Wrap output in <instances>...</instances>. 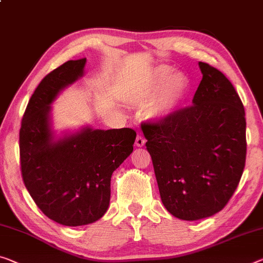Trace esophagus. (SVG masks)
<instances>
[{
  "mask_svg": "<svg viewBox=\"0 0 263 263\" xmlns=\"http://www.w3.org/2000/svg\"><path fill=\"white\" fill-rule=\"evenodd\" d=\"M145 144V140L142 135H137L136 140H135V145L136 147H143Z\"/></svg>",
  "mask_w": 263,
  "mask_h": 263,
  "instance_id": "obj_1",
  "label": "esophagus"
}]
</instances>
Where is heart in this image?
<instances>
[{
  "label": "heart",
  "instance_id": "heart-1",
  "mask_svg": "<svg viewBox=\"0 0 263 263\" xmlns=\"http://www.w3.org/2000/svg\"><path fill=\"white\" fill-rule=\"evenodd\" d=\"M172 68L160 66L147 78L137 81L129 88L127 100L134 106H147L151 119L161 121L168 118L179 106L187 91L188 79L182 72H173Z\"/></svg>",
  "mask_w": 263,
  "mask_h": 263
}]
</instances>
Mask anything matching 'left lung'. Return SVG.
Returning <instances> with one entry per match:
<instances>
[{
  "label": "left lung",
  "instance_id": "left-lung-1",
  "mask_svg": "<svg viewBox=\"0 0 263 263\" xmlns=\"http://www.w3.org/2000/svg\"><path fill=\"white\" fill-rule=\"evenodd\" d=\"M199 67L193 106L142 126L162 203L185 221L223 209L240 182L247 151L239 94L216 68Z\"/></svg>",
  "mask_w": 263,
  "mask_h": 263
}]
</instances>
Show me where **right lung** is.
Returning <instances> with one entry per match:
<instances>
[{"label":"right lung","mask_w":263,"mask_h":263,"mask_svg":"<svg viewBox=\"0 0 263 263\" xmlns=\"http://www.w3.org/2000/svg\"><path fill=\"white\" fill-rule=\"evenodd\" d=\"M87 59L70 60L44 78L31 95L20 129V157L26 188L44 215L68 227L100 220L110 202L111 175L133 153L130 128L58 134L51 104L84 76Z\"/></svg>","instance_id":"add662e5"}]
</instances>
